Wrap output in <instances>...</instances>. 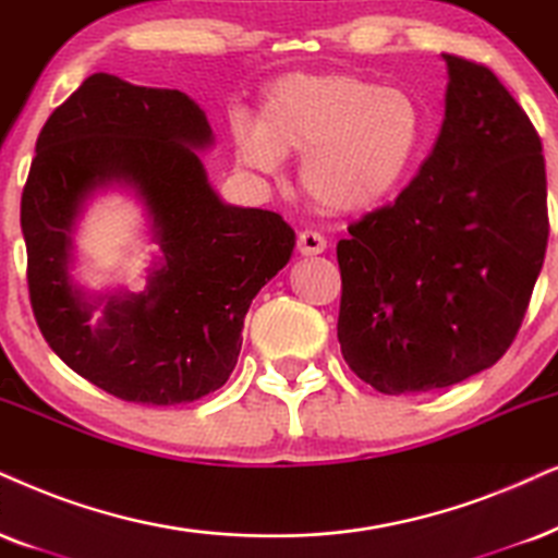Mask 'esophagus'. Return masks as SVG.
<instances>
[{
	"label": "esophagus",
	"mask_w": 558,
	"mask_h": 558,
	"mask_svg": "<svg viewBox=\"0 0 558 558\" xmlns=\"http://www.w3.org/2000/svg\"><path fill=\"white\" fill-rule=\"evenodd\" d=\"M295 246H299V252L303 257H314V255H322L324 250H327V239H324L319 231H301L299 234V242H295Z\"/></svg>",
	"instance_id": "1"
}]
</instances>
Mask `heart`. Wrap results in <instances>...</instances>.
<instances>
[{
    "mask_svg": "<svg viewBox=\"0 0 558 558\" xmlns=\"http://www.w3.org/2000/svg\"><path fill=\"white\" fill-rule=\"evenodd\" d=\"M234 151L257 172L299 157L303 195L331 216H363L397 197L427 146V116L412 92L355 74L295 72L265 89L259 116L231 121Z\"/></svg>",
    "mask_w": 558,
    "mask_h": 558,
    "instance_id": "1",
    "label": "heart"
}]
</instances>
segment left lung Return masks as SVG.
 Wrapping results in <instances>:
<instances>
[{"instance_id":"8db88e82","label":"left lung","mask_w":558,"mask_h":558,"mask_svg":"<svg viewBox=\"0 0 558 558\" xmlns=\"http://www.w3.org/2000/svg\"><path fill=\"white\" fill-rule=\"evenodd\" d=\"M446 121L420 174L337 244V337L380 393H425L510 348L548 242L546 161L489 69L442 53Z\"/></svg>"}]
</instances>
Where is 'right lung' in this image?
<instances>
[{
  "instance_id": "add662e5",
  "label": "right lung",
  "mask_w": 558,
  "mask_h": 558,
  "mask_svg": "<svg viewBox=\"0 0 558 558\" xmlns=\"http://www.w3.org/2000/svg\"><path fill=\"white\" fill-rule=\"evenodd\" d=\"M210 146L185 92L112 74L87 76L35 141L20 203L35 322L69 368L133 404L221 389L252 299L293 255L295 231L278 214L221 201L197 154ZM105 189L137 197L158 244L138 294H89L71 272L83 210Z\"/></svg>"
}]
</instances>
